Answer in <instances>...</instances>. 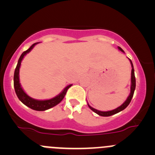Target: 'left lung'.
I'll return each instance as SVG.
<instances>
[{
    "instance_id": "obj_1",
    "label": "left lung",
    "mask_w": 155,
    "mask_h": 155,
    "mask_svg": "<svg viewBox=\"0 0 155 155\" xmlns=\"http://www.w3.org/2000/svg\"><path fill=\"white\" fill-rule=\"evenodd\" d=\"M118 49L120 50V51H123L124 52V50L122 49L121 47H119L118 46ZM130 64H131V67H132V70H131V85H130V95L128 96L127 99L126 100L125 102L124 103V104H122L121 106H120L119 107L116 108V109H113V110H111V111H107V112H102V111H99V110H97V109H94V108H92L91 107H90V106L88 105V104H87V105H88L89 108H90L91 109L93 112H94L95 113H97V115H101V116H104V117H107V116H111V115H115V114L118 113V112H121V111L124 110L125 108L127 107L128 105L130 104V103L131 100H132V97L133 96H134V91H135V88H136V78H135V75H134V65H133V63L132 61H131V60L130 59Z\"/></svg>"
}]
</instances>
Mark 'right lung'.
<instances>
[{
	"label": "right lung",
	"instance_id": "right-lung-1",
	"mask_svg": "<svg viewBox=\"0 0 155 155\" xmlns=\"http://www.w3.org/2000/svg\"><path fill=\"white\" fill-rule=\"evenodd\" d=\"M38 43H34L32 46L30 47L28 49L25 51L20 56L19 59L18 61V64H17V66L15 68V73H14V88H15V94H16L17 97H18V99L21 101V103L25 104V106H27L28 107L31 108V109H34V110L37 111H45L46 109H50V108L54 107V106L58 105L62 100L64 97L65 94H66L67 91L69 89V87H71L72 85H69L65 87L63 90V91L61 94H59L58 95H57L54 97L51 98L49 100H46V101H38V100L33 99V98L30 97L28 95L25 93V92L23 91L22 87H21V85L19 83V68L21 66V62L22 61L23 58L25 55L27 53L30 52L31 49L34 47L36 44H37Z\"/></svg>",
	"mask_w": 155,
	"mask_h": 155
}]
</instances>
